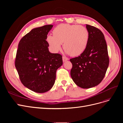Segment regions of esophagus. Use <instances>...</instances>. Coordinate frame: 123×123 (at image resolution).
I'll return each mask as SVG.
<instances>
[{"label": "esophagus", "mask_w": 123, "mask_h": 123, "mask_svg": "<svg viewBox=\"0 0 123 123\" xmlns=\"http://www.w3.org/2000/svg\"><path fill=\"white\" fill-rule=\"evenodd\" d=\"M68 60V58L67 57H66V56H62V61H63V62H66V61H67Z\"/></svg>", "instance_id": "34e87169"}]
</instances>
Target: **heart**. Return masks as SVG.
I'll return each instance as SVG.
<instances>
[{"label": "heart", "mask_w": 123, "mask_h": 123, "mask_svg": "<svg viewBox=\"0 0 123 123\" xmlns=\"http://www.w3.org/2000/svg\"><path fill=\"white\" fill-rule=\"evenodd\" d=\"M53 35L47 36V41L51 50L57 52L63 47L66 52L72 56L82 54L87 47L89 32L83 25L63 24L53 30Z\"/></svg>", "instance_id": "b5f03b06"}]
</instances>
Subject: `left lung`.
<instances>
[{
	"instance_id": "8db88e82",
	"label": "left lung",
	"mask_w": 123,
	"mask_h": 123,
	"mask_svg": "<svg viewBox=\"0 0 123 123\" xmlns=\"http://www.w3.org/2000/svg\"><path fill=\"white\" fill-rule=\"evenodd\" d=\"M89 40L86 49L80 56L70 59L72 64L70 74L78 86L84 89L98 85L105 77L109 66L107 46L102 32L86 25Z\"/></svg>"
}]
</instances>
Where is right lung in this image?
<instances>
[{
    "label": "right lung",
    "instance_id": "obj_1",
    "mask_svg": "<svg viewBox=\"0 0 123 123\" xmlns=\"http://www.w3.org/2000/svg\"><path fill=\"white\" fill-rule=\"evenodd\" d=\"M53 25L36 28L25 35L18 44L15 66L25 87L37 93L50 90L54 84L56 72L62 65V56L49 51L47 42Z\"/></svg>",
    "mask_w": 123,
    "mask_h": 123
}]
</instances>
